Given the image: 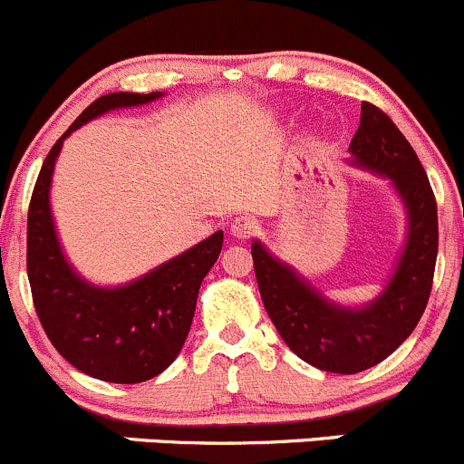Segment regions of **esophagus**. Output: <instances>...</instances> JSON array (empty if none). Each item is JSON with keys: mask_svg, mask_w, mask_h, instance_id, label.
Wrapping results in <instances>:
<instances>
[{"mask_svg": "<svg viewBox=\"0 0 464 464\" xmlns=\"http://www.w3.org/2000/svg\"><path fill=\"white\" fill-rule=\"evenodd\" d=\"M259 230V221L252 217H238L232 223V234L237 238H250L252 234Z\"/></svg>", "mask_w": 464, "mask_h": 464, "instance_id": "esophagus-1", "label": "esophagus"}]
</instances>
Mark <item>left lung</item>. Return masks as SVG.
I'll use <instances>...</instances> for the list:
<instances>
[{
  "mask_svg": "<svg viewBox=\"0 0 464 464\" xmlns=\"http://www.w3.org/2000/svg\"><path fill=\"white\" fill-rule=\"evenodd\" d=\"M356 164L392 180L408 209V241L386 291L363 309L324 300L286 264L252 243L261 300L279 336L314 368L356 374L382 363L412 334L433 286L438 259V205L420 158L392 119L370 101L352 137Z\"/></svg>",
  "mask_w": 464,
  "mask_h": 464,
  "instance_id": "left-lung-1",
  "label": "left lung"
}]
</instances>
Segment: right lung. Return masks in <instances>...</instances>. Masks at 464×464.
<instances>
[{"instance_id":"right-lung-1","label":"right lung","mask_w":464,"mask_h":464,"mask_svg":"<svg viewBox=\"0 0 464 464\" xmlns=\"http://www.w3.org/2000/svg\"><path fill=\"white\" fill-rule=\"evenodd\" d=\"M158 96L162 94L112 92L87 105L52 146L31 194L26 273L35 314L63 359L101 382L141 383L173 363L189 334L200 284L223 247V232L218 230L176 259L119 288L82 282L63 256L49 209V187L63 140L108 110L144 105Z\"/></svg>"}]
</instances>
